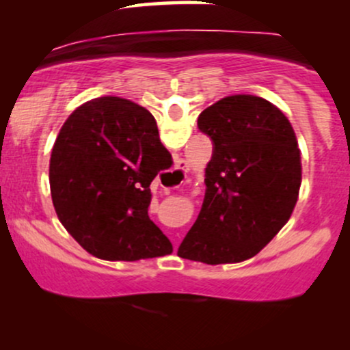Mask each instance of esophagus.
I'll return each mask as SVG.
<instances>
[{"instance_id":"obj_1","label":"esophagus","mask_w":350,"mask_h":350,"mask_svg":"<svg viewBox=\"0 0 350 350\" xmlns=\"http://www.w3.org/2000/svg\"><path fill=\"white\" fill-rule=\"evenodd\" d=\"M187 171H189L187 163L184 161V159H179V161L176 163V167L171 172L172 183H174L172 184V187H178L179 184L184 183V179H186V176H187Z\"/></svg>"}]
</instances>
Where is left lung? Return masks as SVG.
Segmentation results:
<instances>
[{
  "label": "left lung",
  "instance_id": "8db88e82",
  "mask_svg": "<svg viewBox=\"0 0 350 350\" xmlns=\"http://www.w3.org/2000/svg\"><path fill=\"white\" fill-rule=\"evenodd\" d=\"M198 126L214 151L202 208L178 255L207 265L245 262L295 211L303 179L298 138L278 107L245 94L207 107Z\"/></svg>",
  "mask_w": 350,
  "mask_h": 350
}]
</instances>
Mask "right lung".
I'll use <instances>...</instances> for the list:
<instances>
[{"mask_svg": "<svg viewBox=\"0 0 350 350\" xmlns=\"http://www.w3.org/2000/svg\"><path fill=\"white\" fill-rule=\"evenodd\" d=\"M164 151L154 116L126 98L88 100L62 124L49 161L52 204L90 255L136 262L172 253L148 215Z\"/></svg>", "mask_w": 350, "mask_h": 350, "instance_id": "add662e5", "label": "right lung"}]
</instances>
